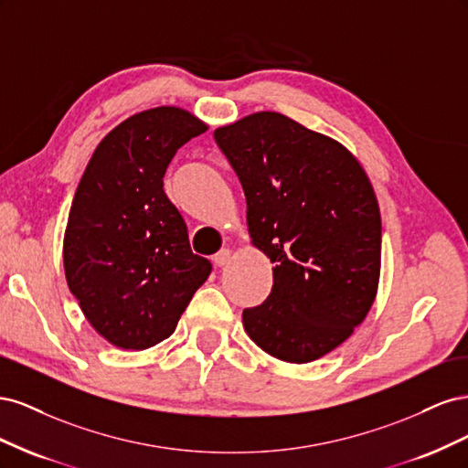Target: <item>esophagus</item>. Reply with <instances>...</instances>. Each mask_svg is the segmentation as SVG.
<instances>
[{
    "label": "esophagus",
    "mask_w": 468,
    "mask_h": 468,
    "mask_svg": "<svg viewBox=\"0 0 468 468\" xmlns=\"http://www.w3.org/2000/svg\"><path fill=\"white\" fill-rule=\"evenodd\" d=\"M230 258H232V251L229 250V248H222L215 258H212V261H215V265H218V267H224L226 263L230 261Z\"/></svg>",
    "instance_id": "obj_1"
}]
</instances>
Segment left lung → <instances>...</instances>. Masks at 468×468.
<instances>
[{"instance_id":"8db88e82","label":"left lung","mask_w":468,"mask_h":468,"mask_svg":"<svg viewBox=\"0 0 468 468\" xmlns=\"http://www.w3.org/2000/svg\"><path fill=\"white\" fill-rule=\"evenodd\" d=\"M242 183L251 244L275 263L244 330L287 363L342 346L369 313L380 275V210L365 169L337 140L281 112L215 131Z\"/></svg>"}]
</instances>
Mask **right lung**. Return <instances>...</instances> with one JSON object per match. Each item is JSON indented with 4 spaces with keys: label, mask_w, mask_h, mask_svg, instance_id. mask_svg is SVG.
Listing matches in <instances>:
<instances>
[{
    "label": "right lung",
    "mask_w": 468,
    "mask_h": 468,
    "mask_svg": "<svg viewBox=\"0 0 468 468\" xmlns=\"http://www.w3.org/2000/svg\"><path fill=\"white\" fill-rule=\"evenodd\" d=\"M207 129L179 107L136 112L99 143L76 189L66 281L95 332L121 349H148L172 335L210 275L164 191L176 152Z\"/></svg>",
    "instance_id": "add662e5"
}]
</instances>
